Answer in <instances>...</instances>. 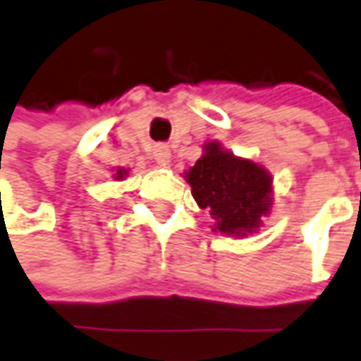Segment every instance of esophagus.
I'll return each mask as SVG.
<instances>
[{
    "label": "esophagus",
    "instance_id": "esophagus-1",
    "mask_svg": "<svg viewBox=\"0 0 361 361\" xmlns=\"http://www.w3.org/2000/svg\"><path fill=\"white\" fill-rule=\"evenodd\" d=\"M152 157L156 159L159 166H168L169 157H171V154H169V149H168V145H156V149H154Z\"/></svg>",
    "mask_w": 361,
    "mask_h": 361
}]
</instances>
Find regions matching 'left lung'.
Wrapping results in <instances>:
<instances>
[{"mask_svg": "<svg viewBox=\"0 0 361 361\" xmlns=\"http://www.w3.org/2000/svg\"><path fill=\"white\" fill-rule=\"evenodd\" d=\"M193 200L216 219L214 230L228 235L255 231L271 205V178L250 159L221 149L218 142L205 145V154L188 171Z\"/></svg>", "mask_w": 361, "mask_h": 361, "instance_id": "left-lung-1", "label": "left lung"}]
</instances>
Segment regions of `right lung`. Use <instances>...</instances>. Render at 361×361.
Masks as SVG:
<instances>
[{
    "instance_id": "add662e5",
    "label": "right lung",
    "mask_w": 361,
    "mask_h": 361,
    "mask_svg": "<svg viewBox=\"0 0 361 361\" xmlns=\"http://www.w3.org/2000/svg\"><path fill=\"white\" fill-rule=\"evenodd\" d=\"M126 176V169H118V180H121Z\"/></svg>"
}]
</instances>
